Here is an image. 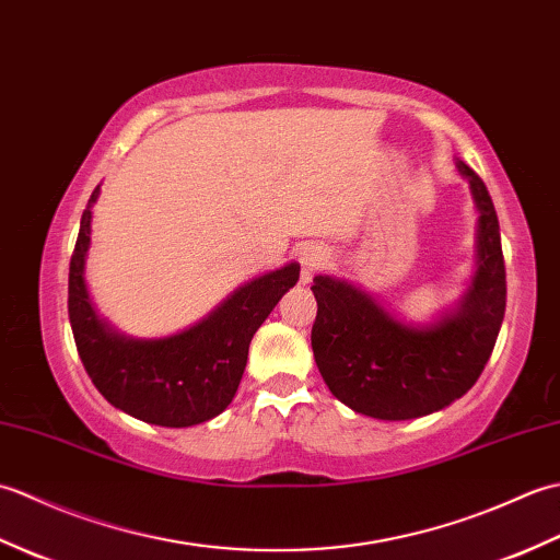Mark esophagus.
Instances as JSON below:
<instances>
[{
    "label": "esophagus",
    "mask_w": 560,
    "mask_h": 560,
    "mask_svg": "<svg viewBox=\"0 0 560 560\" xmlns=\"http://www.w3.org/2000/svg\"><path fill=\"white\" fill-rule=\"evenodd\" d=\"M325 261H327V253L319 245H305L301 249V265H303L305 273L317 269L319 265H325Z\"/></svg>",
    "instance_id": "1"
}]
</instances>
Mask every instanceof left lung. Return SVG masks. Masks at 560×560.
Listing matches in <instances>:
<instances>
[{
    "mask_svg": "<svg viewBox=\"0 0 560 560\" xmlns=\"http://www.w3.org/2000/svg\"><path fill=\"white\" fill-rule=\"evenodd\" d=\"M479 209L477 273L455 311L407 325L351 281L319 273L313 353L331 395L355 413L407 421L450 407L477 383L505 315L501 225L489 189L457 161Z\"/></svg>",
    "mask_w": 560,
    "mask_h": 560,
    "instance_id": "8db88e82",
    "label": "left lung"
}]
</instances>
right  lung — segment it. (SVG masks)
<instances>
[{"instance_id":"obj_1","label":"right lung","mask_w":560,"mask_h":560,"mask_svg":"<svg viewBox=\"0 0 560 560\" xmlns=\"http://www.w3.org/2000/svg\"><path fill=\"white\" fill-rule=\"evenodd\" d=\"M69 261V323L91 383L115 409L139 421L187 428L219 416L235 397L247 349L281 295L295 287L301 265L281 267L247 281L197 325L161 339L120 335L96 313L83 279L91 245V207Z\"/></svg>"}]
</instances>
